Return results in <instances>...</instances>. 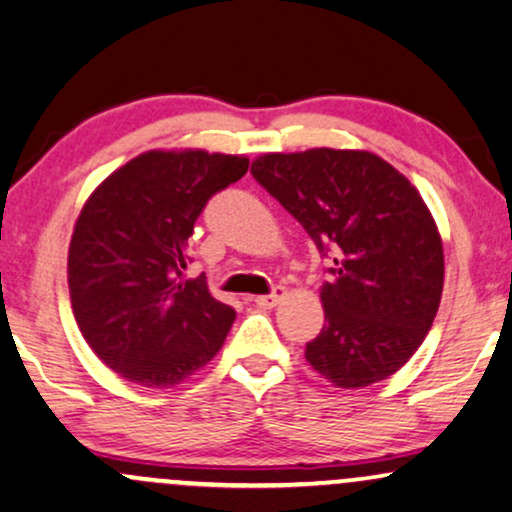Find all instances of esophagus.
<instances>
[{
    "label": "esophagus",
    "mask_w": 512,
    "mask_h": 512,
    "mask_svg": "<svg viewBox=\"0 0 512 512\" xmlns=\"http://www.w3.org/2000/svg\"><path fill=\"white\" fill-rule=\"evenodd\" d=\"M283 293H286V288H283V286H274V291L269 293V295H257L255 303L260 305V307H274V305L279 303V300L283 298Z\"/></svg>",
    "instance_id": "esophagus-1"
}]
</instances>
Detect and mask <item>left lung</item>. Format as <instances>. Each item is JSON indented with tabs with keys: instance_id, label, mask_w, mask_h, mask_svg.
<instances>
[{
	"instance_id": "obj_1",
	"label": "left lung",
	"mask_w": 512,
	"mask_h": 512,
	"mask_svg": "<svg viewBox=\"0 0 512 512\" xmlns=\"http://www.w3.org/2000/svg\"><path fill=\"white\" fill-rule=\"evenodd\" d=\"M250 174L329 260L326 324L307 362L341 389L398 372L432 329L443 291L441 236L417 188L372 152L329 147L264 155Z\"/></svg>"
}]
</instances>
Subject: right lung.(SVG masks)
I'll use <instances>...</instances> for the list:
<instances>
[{
    "mask_svg": "<svg viewBox=\"0 0 512 512\" xmlns=\"http://www.w3.org/2000/svg\"><path fill=\"white\" fill-rule=\"evenodd\" d=\"M245 157L145 152L102 183L73 229L69 291L88 346L119 377L171 389L219 353L236 310L183 279L207 200L245 176Z\"/></svg>",
    "mask_w": 512,
    "mask_h": 512,
    "instance_id": "add662e5",
    "label": "right lung"
}]
</instances>
